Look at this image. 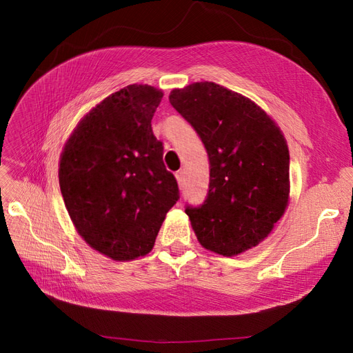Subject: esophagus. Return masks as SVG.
<instances>
[{
	"mask_svg": "<svg viewBox=\"0 0 353 353\" xmlns=\"http://www.w3.org/2000/svg\"><path fill=\"white\" fill-rule=\"evenodd\" d=\"M175 178H176V183H178L179 188H183V187H184V181H185V178H184V172H183V170H178V172L175 174Z\"/></svg>",
	"mask_w": 353,
	"mask_h": 353,
	"instance_id": "obj_1",
	"label": "esophagus"
}]
</instances>
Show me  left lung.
I'll list each match as a JSON object with an SVG mask.
<instances>
[{
	"mask_svg": "<svg viewBox=\"0 0 353 353\" xmlns=\"http://www.w3.org/2000/svg\"><path fill=\"white\" fill-rule=\"evenodd\" d=\"M169 101L209 156L208 199L185 209L199 243L222 256L258 245L290 199V154L280 126L254 101L215 82L175 88Z\"/></svg>",
	"mask_w": 353,
	"mask_h": 353,
	"instance_id": "obj_1",
	"label": "left lung"
}]
</instances>
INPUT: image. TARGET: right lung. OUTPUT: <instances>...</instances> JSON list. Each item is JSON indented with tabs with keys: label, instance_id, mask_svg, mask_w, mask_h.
I'll use <instances>...</instances> for the list:
<instances>
[{
	"label": "right lung",
	"instance_id": "obj_1",
	"mask_svg": "<svg viewBox=\"0 0 353 353\" xmlns=\"http://www.w3.org/2000/svg\"><path fill=\"white\" fill-rule=\"evenodd\" d=\"M163 92L132 83L100 101L70 134L59 163L65 206L79 236L113 261L153 249L178 196L152 119Z\"/></svg>",
	"mask_w": 353,
	"mask_h": 353
}]
</instances>
